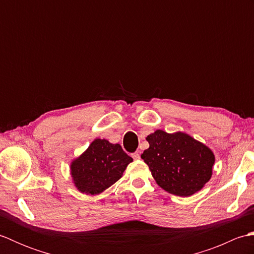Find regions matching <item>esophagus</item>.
Returning <instances> with one entry per match:
<instances>
[{"instance_id": "esophagus-1", "label": "esophagus", "mask_w": 254, "mask_h": 254, "mask_svg": "<svg viewBox=\"0 0 254 254\" xmlns=\"http://www.w3.org/2000/svg\"><path fill=\"white\" fill-rule=\"evenodd\" d=\"M132 157H133V159H139V154L137 153V152H135V153H133L132 154Z\"/></svg>"}]
</instances>
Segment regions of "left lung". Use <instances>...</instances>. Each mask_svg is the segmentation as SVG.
<instances>
[{
	"label": "left lung",
	"instance_id": "8db88e82",
	"mask_svg": "<svg viewBox=\"0 0 254 254\" xmlns=\"http://www.w3.org/2000/svg\"><path fill=\"white\" fill-rule=\"evenodd\" d=\"M149 147L141 155L157 185L178 196L199 191L212 177V150L186 133L157 130L146 137Z\"/></svg>",
	"mask_w": 254,
	"mask_h": 254
}]
</instances>
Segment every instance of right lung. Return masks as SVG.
<instances>
[{
  "mask_svg": "<svg viewBox=\"0 0 254 254\" xmlns=\"http://www.w3.org/2000/svg\"><path fill=\"white\" fill-rule=\"evenodd\" d=\"M133 161L120 144L96 138L87 150L73 160L71 175L74 185L82 193L99 194L111 187Z\"/></svg>",
  "mask_w": 254,
  "mask_h": 254,
  "instance_id": "right-lung-1",
  "label": "right lung"
}]
</instances>
